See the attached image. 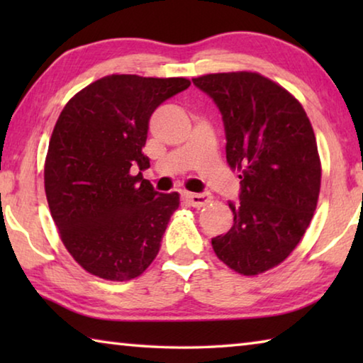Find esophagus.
<instances>
[{
  "label": "esophagus",
  "instance_id": "esophagus-1",
  "mask_svg": "<svg viewBox=\"0 0 363 363\" xmlns=\"http://www.w3.org/2000/svg\"><path fill=\"white\" fill-rule=\"evenodd\" d=\"M184 199H186L190 205L195 208L205 206L211 201V195L208 192H201V194H192V192H184Z\"/></svg>",
  "mask_w": 363,
  "mask_h": 363
}]
</instances>
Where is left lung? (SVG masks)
<instances>
[{"instance_id":"obj_1","label":"left lung","mask_w":363,"mask_h":363,"mask_svg":"<svg viewBox=\"0 0 363 363\" xmlns=\"http://www.w3.org/2000/svg\"><path fill=\"white\" fill-rule=\"evenodd\" d=\"M216 104L225 158L240 171L233 225L211 238L216 256L243 275L279 266L311 224L320 192V158L304 108L272 79L253 72L192 79Z\"/></svg>"}]
</instances>
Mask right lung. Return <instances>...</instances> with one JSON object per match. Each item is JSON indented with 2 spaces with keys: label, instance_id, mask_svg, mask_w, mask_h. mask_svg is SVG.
Segmentation results:
<instances>
[{
  "label": "right lung",
  "instance_id": "right-lung-1",
  "mask_svg": "<svg viewBox=\"0 0 363 363\" xmlns=\"http://www.w3.org/2000/svg\"><path fill=\"white\" fill-rule=\"evenodd\" d=\"M186 78L108 75L67 102L45 163V190L65 248L97 277H139L155 259L179 194L144 179L143 147L158 106L187 89Z\"/></svg>",
  "mask_w": 363,
  "mask_h": 363
}]
</instances>
